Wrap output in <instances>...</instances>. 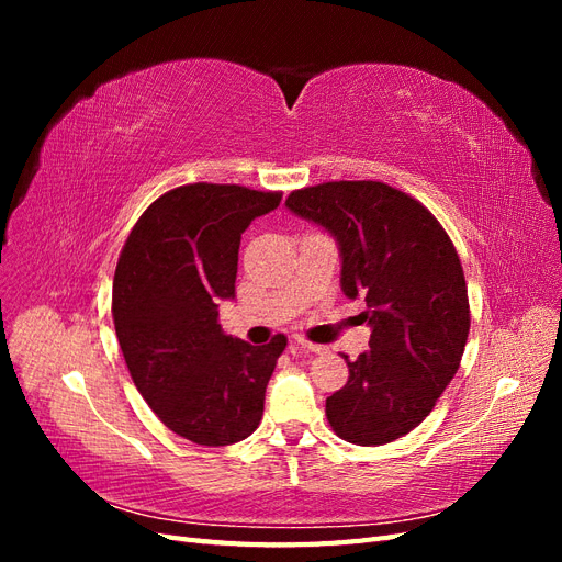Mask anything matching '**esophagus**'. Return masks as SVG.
I'll return each mask as SVG.
<instances>
[{
  "label": "esophagus",
  "mask_w": 562,
  "mask_h": 562,
  "mask_svg": "<svg viewBox=\"0 0 562 562\" xmlns=\"http://www.w3.org/2000/svg\"><path fill=\"white\" fill-rule=\"evenodd\" d=\"M295 349H300V351H304V353H321L323 351V347L321 345H312V342H307V339H293L291 342Z\"/></svg>",
  "instance_id": "obj_1"
}]
</instances>
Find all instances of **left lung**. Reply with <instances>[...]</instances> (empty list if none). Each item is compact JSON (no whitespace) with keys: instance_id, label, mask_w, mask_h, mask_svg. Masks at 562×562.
I'll return each instance as SVG.
<instances>
[{"instance_id":"obj_1","label":"left lung","mask_w":562,"mask_h":562,"mask_svg":"<svg viewBox=\"0 0 562 562\" xmlns=\"http://www.w3.org/2000/svg\"><path fill=\"white\" fill-rule=\"evenodd\" d=\"M285 206L333 236L342 291L368 307L370 351L345 356L349 380L326 417L349 443H391L434 411L462 361L471 314L459 255L417 199L384 182L304 187Z\"/></svg>"}]
</instances>
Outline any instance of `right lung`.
<instances>
[{
  "label": "right lung",
  "mask_w": 562,
  "mask_h": 562,
  "mask_svg": "<svg viewBox=\"0 0 562 562\" xmlns=\"http://www.w3.org/2000/svg\"><path fill=\"white\" fill-rule=\"evenodd\" d=\"M281 192L194 182L159 196L119 255L112 316L119 347L155 415L196 446H232L262 419L285 335L252 347L225 335L220 300H234L241 234Z\"/></svg>",
  "instance_id": "add662e5"
}]
</instances>
